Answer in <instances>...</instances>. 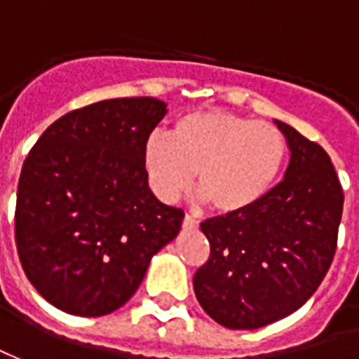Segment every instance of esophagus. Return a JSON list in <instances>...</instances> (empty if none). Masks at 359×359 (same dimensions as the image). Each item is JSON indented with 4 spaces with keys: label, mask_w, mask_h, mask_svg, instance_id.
Wrapping results in <instances>:
<instances>
[{
    "label": "esophagus",
    "mask_w": 359,
    "mask_h": 359,
    "mask_svg": "<svg viewBox=\"0 0 359 359\" xmlns=\"http://www.w3.org/2000/svg\"><path fill=\"white\" fill-rule=\"evenodd\" d=\"M183 229H197L198 227V222L195 218H191V216H185L183 218Z\"/></svg>",
    "instance_id": "esophagus-1"
}]
</instances>
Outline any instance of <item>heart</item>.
<instances>
[{"label": "heart", "instance_id": "heart-1", "mask_svg": "<svg viewBox=\"0 0 359 359\" xmlns=\"http://www.w3.org/2000/svg\"><path fill=\"white\" fill-rule=\"evenodd\" d=\"M285 135L269 122L226 111H193L176 118L170 137L151 135L143 166L158 198L174 203L197 172L203 198L224 216L262 203L281 174Z\"/></svg>", "mask_w": 359, "mask_h": 359}]
</instances>
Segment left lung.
I'll return each mask as SVG.
<instances>
[{
    "label": "left lung",
    "instance_id": "8db88e82",
    "mask_svg": "<svg viewBox=\"0 0 359 359\" xmlns=\"http://www.w3.org/2000/svg\"><path fill=\"white\" fill-rule=\"evenodd\" d=\"M290 149L283 182L237 216L201 224L210 256L193 277L198 304L227 329H258L297 312L337 250L344 195L329 154L276 120Z\"/></svg>",
    "mask_w": 359,
    "mask_h": 359
}]
</instances>
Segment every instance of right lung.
I'll list each match as a JSON object with an SVG mask.
<instances>
[{"instance_id":"right-lung-1","label":"right lung","mask_w":359,"mask_h":359,"mask_svg":"<svg viewBox=\"0 0 359 359\" xmlns=\"http://www.w3.org/2000/svg\"><path fill=\"white\" fill-rule=\"evenodd\" d=\"M153 97L107 99L41 133L20 172L15 241L28 281L72 316L124 306L176 239L183 210L149 189L143 145L166 114Z\"/></svg>"}]
</instances>
